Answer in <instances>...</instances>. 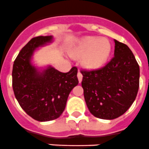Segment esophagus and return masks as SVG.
Segmentation results:
<instances>
[{"mask_svg":"<svg viewBox=\"0 0 149 149\" xmlns=\"http://www.w3.org/2000/svg\"><path fill=\"white\" fill-rule=\"evenodd\" d=\"M77 77H78L79 82H82V73H81L80 72H79V71L78 73H77Z\"/></svg>","mask_w":149,"mask_h":149,"instance_id":"34e87169","label":"esophagus"}]
</instances>
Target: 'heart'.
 <instances>
[{
	"label": "heart",
	"mask_w": 149,
	"mask_h": 149,
	"mask_svg": "<svg viewBox=\"0 0 149 149\" xmlns=\"http://www.w3.org/2000/svg\"><path fill=\"white\" fill-rule=\"evenodd\" d=\"M111 46L105 38L88 36L80 40L71 51L73 57H80L82 66L96 69L105 63L109 57Z\"/></svg>",
	"instance_id": "obj_1"
}]
</instances>
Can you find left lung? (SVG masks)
I'll use <instances>...</instances> for the list:
<instances>
[{
  "mask_svg": "<svg viewBox=\"0 0 149 149\" xmlns=\"http://www.w3.org/2000/svg\"><path fill=\"white\" fill-rule=\"evenodd\" d=\"M114 57L98 70H82V86L90 113L104 120L119 117L134 102L139 66L127 45L114 40Z\"/></svg>",
  "mask_w": 149,
  "mask_h": 149,
  "instance_id": "8db88e82",
  "label": "left lung"
}]
</instances>
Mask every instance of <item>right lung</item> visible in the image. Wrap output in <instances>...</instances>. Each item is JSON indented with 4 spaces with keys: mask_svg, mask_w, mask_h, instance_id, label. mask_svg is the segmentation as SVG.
<instances>
[{
    "mask_svg": "<svg viewBox=\"0 0 149 149\" xmlns=\"http://www.w3.org/2000/svg\"><path fill=\"white\" fill-rule=\"evenodd\" d=\"M52 40V36L32 38L19 51L12 72L13 92L19 105L41 122L53 120L62 114L69 95L79 83L76 67L61 72L51 66L40 69L32 64L35 51Z\"/></svg>",
    "mask_w": 149,
    "mask_h": 149,
    "instance_id": "right-lung-1",
    "label": "right lung"
}]
</instances>
